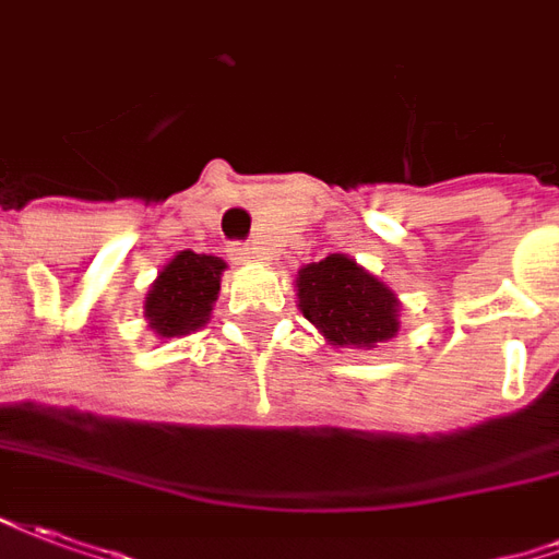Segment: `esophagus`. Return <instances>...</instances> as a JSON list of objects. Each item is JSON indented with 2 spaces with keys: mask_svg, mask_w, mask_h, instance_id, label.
<instances>
[{
  "mask_svg": "<svg viewBox=\"0 0 559 559\" xmlns=\"http://www.w3.org/2000/svg\"><path fill=\"white\" fill-rule=\"evenodd\" d=\"M226 252H229L231 262H250L252 259V247L250 243H240V240H229V247H226Z\"/></svg>",
  "mask_w": 559,
  "mask_h": 559,
  "instance_id": "esophagus-1",
  "label": "esophagus"
}]
</instances>
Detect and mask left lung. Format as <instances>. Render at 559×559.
<instances>
[{
	"label": "left lung",
	"instance_id": "obj_1",
	"mask_svg": "<svg viewBox=\"0 0 559 559\" xmlns=\"http://www.w3.org/2000/svg\"><path fill=\"white\" fill-rule=\"evenodd\" d=\"M297 297L304 319L328 336L330 345L372 348L399 333V304L384 283L333 252L297 274Z\"/></svg>",
	"mask_w": 559,
	"mask_h": 559
}]
</instances>
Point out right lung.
<instances>
[{
    "label": "right lung",
    "instance_id": "right-lung-1",
    "mask_svg": "<svg viewBox=\"0 0 559 559\" xmlns=\"http://www.w3.org/2000/svg\"><path fill=\"white\" fill-rule=\"evenodd\" d=\"M223 267L226 262L217 255L178 252L145 297L148 328L160 336H185L202 328L211 316V304L217 300Z\"/></svg>",
    "mask_w": 559,
    "mask_h": 559
}]
</instances>
